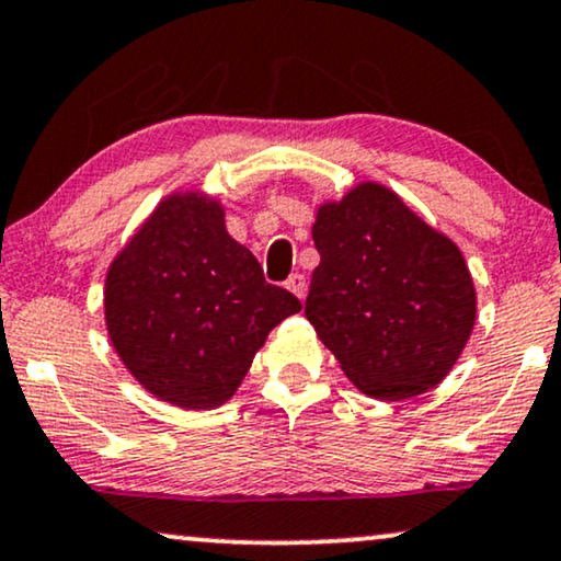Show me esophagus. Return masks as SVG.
<instances>
[{
  "label": "esophagus",
  "mask_w": 561,
  "mask_h": 561,
  "mask_svg": "<svg viewBox=\"0 0 561 561\" xmlns=\"http://www.w3.org/2000/svg\"><path fill=\"white\" fill-rule=\"evenodd\" d=\"M285 285H287L289 293L300 297V300H305V295H308V282H305L302 274H293V276H289V279L285 282Z\"/></svg>",
  "instance_id": "obj_1"
}]
</instances>
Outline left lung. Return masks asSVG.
Returning a JSON list of instances; mask_svg holds the SVG:
<instances>
[{
  "instance_id": "1",
  "label": "left lung",
  "mask_w": 561,
  "mask_h": 561,
  "mask_svg": "<svg viewBox=\"0 0 561 561\" xmlns=\"http://www.w3.org/2000/svg\"><path fill=\"white\" fill-rule=\"evenodd\" d=\"M313 240L321 264L305 316L346 378L380 401L443 382L477 321L460 248L375 181L323 202Z\"/></svg>"
}]
</instances>
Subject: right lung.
<instances>
[{
  "mask_svg": "<svg viewBox=\"0 0 561 561\" xmlns=\"http://www.w3.org/2000/svg\"><path fill=\"white\" fill-rule=\"evenodd\" d=\"M105 329L145 391L179 409L232 399L268 331L300 300L268 285L230 238L225 207L204 191L162 198L116 259L103 289Z\"/></svg>",
  "mask_w": 561,
  "mask_h": 561,
  "instance_id": "add662e5",
  "label": "right lung"
}]
</instances>
